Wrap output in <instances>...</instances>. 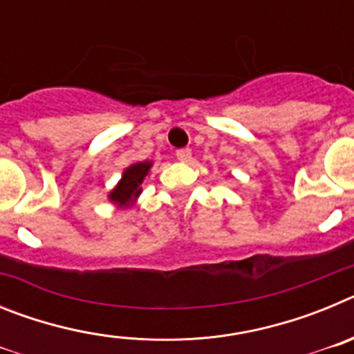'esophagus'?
Returning <instances> with one entry per match:
<instances>
[{"label": "esophagus", "instance_id": "1", "mask_svg": "<svg viewBox=\"0 0 354 354\" xmlns=\"http://www.w3.org/2000/svg\"><path fill=\"white\" fill-rule=\"evenodd\" d=\"M179 161H189L192 159V149H179L175 152Z\"/></svg>", "mask_w": 354, "mask_h": 354}]
</instances>
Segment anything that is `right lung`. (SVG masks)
<instances>
[{"mask_svg":"<svg viewBox=\"0 0 354 354\" xmlns=\"http://www.w3.org/2000/svg\"><path fill=\"white\" fill-rule=\"evenodd\" d=\"M152 162H136L133 167L127 168L122 175V180L118 183V186L115 187L113 192L109 193V200H113L115 204L122 205V207H127V205L133 202L136 196L142 193V187L140 184L143 183L145 175L149 174Z\"/></svg>","mask_w":354,"mask_h":354,"instance_id":"add662e5","label":"right lung"}]
</instances>
